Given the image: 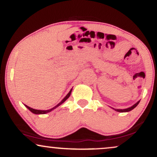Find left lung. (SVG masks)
I'll return each mask as SVG.
<instances>
[{"instance_id":"left-lung-1","label":"left lung","mask_w":157,"mask_h":157,"mask_svg":"<svg viewBox=\"0 0 157 157\" xmlns=\"http://www.w3.org/2000/svg\"><path fill=\"white\" fill-rule=\"evenodd\" d=\"M140 100H139V101L136 102V103H135L132 106H131V107L128 108V109H113V108H112V109L113 110H115L116 111H118V112H128V111H131V110H133L134 109V108H136V106H137V105L139 104V102H140Z\"/></svg>"}]
</instances>
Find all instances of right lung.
<instances>
[{"instance_id": "1", "label": "right lung", "mask_w": 157, "mask_h": 157, "mask_svg": "<svg viewBox=\"0 0 157 157\" xmlns=\"http://www.w3.org/2000/svg\"><path fill=\"white\" fill-rule=\"evenodd\" d=\"M71 91H72V89L70 90L69 92H68V93L67 94V95H66V96L63 99V100H61V101H60V102H59V103L57 104V105H55V107H53V108H52V109H48V110H37V109H32V108L29 107V106H28V105H25V106H26L27 109L29 110V111H31V112H32L33 113H35V114H45V113H49L50 111H53V110L55 109L56 108H57V107H58V106H60V105H62V104L63 103V102H64L65 101H66V100H67L68 97H70V95H71Z\"/></svg>"}]
</instances>
